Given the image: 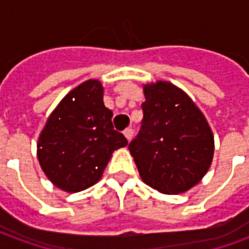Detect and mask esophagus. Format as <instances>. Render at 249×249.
Masks as SVG:
<instances>
[{
	"instance_id": "esophagus-1",
	"label": "esophagus",
	"mask_w": 249,
	"mask_h": 249,
	"mask_svg": "<svg viewBox=\"0 0 249 249\" xmlns=\"http://www.w3.org/2000/svg\"><path fill=\"white\" fill-rule=\"evenodd\" d=\"M124 136L126 137V140L130 141L132 139H133V129L132 128H126V129L124 130Z\"/></svg>"
}]
</instances>
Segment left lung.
Masks as SVG:
<instances>
[{"label": "left lung", "mask_w": 249, "mask_h": 249, "mask_svg": "<svg viewBox=\"0 0 249 249\" xmlns=\"http://www.w3.org/2000/svg\"><path fill=\"white\" fill-rule=\"evenodd\" d=\"M144 117L129 151L142 181L159 192L178 195L203 178L213 157V135L187 94L171 82L144 87Z\"/></svg>", "instance_id": "obj_1"}]
</instances>
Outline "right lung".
I'll use <instances>...</instances> for the list:
<instances>
[{
	"label": "right lung",
	"mask_w": 249,
	"mask_h": 249,
	"mask_svg": "<svg viewBox=\"0 0 249 249\" xmlns=\"http://www.w3.org/2000/svg\"><path fill=\"white\" fill-rule=\"evenodd\" d=\"M112 117L97 80L78 85L58 104L37 144L41 168L56 187L80 192L100 180L112 152L128 144Z\"/></svg>",
	"instance_id": "right-lung-1"
}]
</instances>
